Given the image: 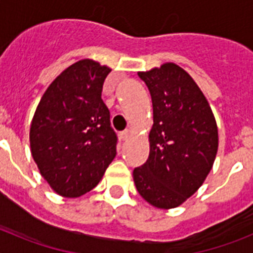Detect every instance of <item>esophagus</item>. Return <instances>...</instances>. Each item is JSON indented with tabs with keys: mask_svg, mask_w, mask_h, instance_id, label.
I'll return each instance as SVG.
<instances>
[{
	"mask_svg": "<svg viewBox=\"0 0 253 253\" xmlns=\"http://www.w3.org/2000/svg\"><path fill=\"white\" fill-rule=\"evenodd\" d=\"M131 135H133V131H131L130 129H126V130H124V131H122V133H120V139L128 140L129 138L131 137Z\"/></svg>",
	"mask_w": 253,
	"mask_h": 253,
	"instance_id": "obj_1",
	"label": "esophagus"
}]
</instances>
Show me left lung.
<instances>
[{
  "instance_id": "left-lung-1",
  "label": "left lung",
  "mask_w": 253,
  "mask_h": 253,
  "mask_svg": "<svg viewBox=\"0 0 253 253\" xmlns=\"http://www.w3.org/2000/svg\"><path fill=\"white\" fill-rule=\"evenodd\" d=\"M138 76L153 105L148 160L133 171L138 193L151 205L171 209L202 186L218 151L215 118L191 76L175 63Z\"/></svg>"
}]
</instances>
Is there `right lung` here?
Here are the masks:
<instances>
[{"instance_id": "add662e5", "label": "right lung", "mask_w": 253, "mask_h": 253, "mask_svg": "<svg viewBox=\"0 0 253 253\" xmlns=\"http://www.w3.org/2000/svg\"><path fill=\"white\" fill-rule=\"evenodd\" d=\"M106 66L82 59L46 88L30 126L31 154L55 193L78 198L92 190L116 156L118 137L101 99Z\"/></svg>"}]
</instances>
